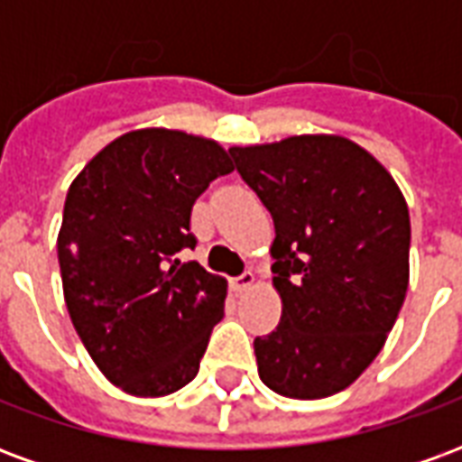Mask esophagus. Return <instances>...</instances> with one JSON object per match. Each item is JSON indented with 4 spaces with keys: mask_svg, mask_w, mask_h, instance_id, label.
Segmentation results:
<instances>
[{
    "mask_svg": "<svg viewBox=\"0 0 462 462\" xmlns=\"http://www.w3.org/2000/svg\"><path fill=\"white\" fill-rule=\"evenodd\" d=\"M252 284H254V274H252V272H242V274H237V277H232L230 280V287L235 291L250 290Z\"/></svg>",
    "mask_w": 462,
    "mask_h": 462,
    "instance_id": "esophagus-1",
    "label": "esophagus"
}]
</instances>
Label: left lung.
Here are the masks:
<instances>
[{"mask_svg": "<svg viewBox=\"0 0 462 462\" xmlns=\"http://www.w3.org/2000/svg\"><path fill=\"white\" fill-rule=\"evenodd\" d=\"M230 155L277 232L282 319L254 339L262 383L287 398L339 393L383 348L406 300V200L386 168L341 135H291Z\"/></svg>", "mask_w": 462, "mask_h": 462, "instance_id": "1", "label": "left lung"}]
</instances>
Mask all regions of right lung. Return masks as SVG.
<instances>
[{
	"label": "right lung",
	"instance_id": "1",
	"mask_svg": "<svg viewBox=\"0 0 462 462\" xmlns=\"http://www.w3.org/2000/svg\"><path fill=\"white\" fill-rule=\"evenodd\" d=\"M232 171L215 141L143 128L108 143L69 188L56 247L66 310L125 393L168 396L198 376L227 282L175 254L198 245L195 200Z\"/></svg>",
	"mask_w": 462,
	"mask_h": 462
}]
</instances>
